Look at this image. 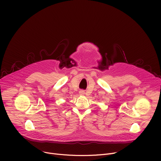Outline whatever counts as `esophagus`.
I'll use <instances>...</instances> for the list:
<instances>
[{
  "label": "esophagus",
  "instance_id": "obj_1",
  "mask_svg": "<svg viewBox=\"0 0 161 161\" xmlns=\"http://www.w3.org/2000/svg\"><path fill=\"white\" fill-rule=\"evenodd\" d=\"M84 93H85V92H84L83 90H81V91H80V95H83Z\"/></svg>",
  "mask_w": 161,
  "mask_h": 161
}]
</instances>
